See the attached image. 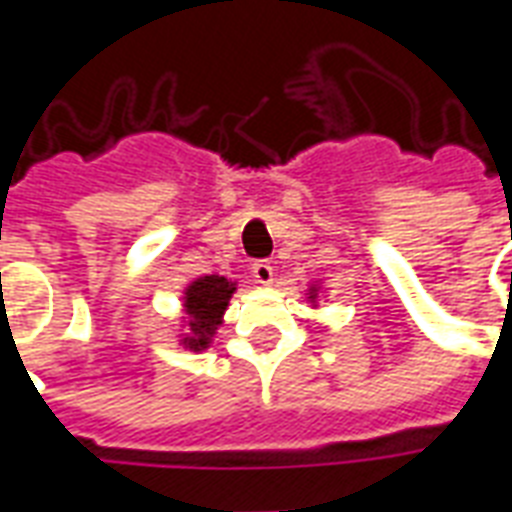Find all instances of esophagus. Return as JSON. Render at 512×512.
<instances>
[{"mask_svg": "<svg viewBox=\"0 0 512 512\" xmlns=\"http://www.w3.org/2000/svg\"><path fill=\"white\" fill-rule=\"evenodd\" d=\"M252 276H255L257 284L268 287V284H273V265L268 263V260H257V263L252 265Z\"/></svg>", "mask_w": 512, "mask_h": 512, "instance_id": "1", "label": "esophagus"}]
</instances>
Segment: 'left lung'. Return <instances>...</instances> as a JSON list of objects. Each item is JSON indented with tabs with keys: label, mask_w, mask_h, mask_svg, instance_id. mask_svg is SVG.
<instances>
[{
	"label": "left lung",
	"mask_w": 512,
	"mask_h": 512,
	"mask_svg": "<svg viewBox=\"0 0 512 512\" xmlns=\"http://www.w3.org/2000/svg\"><path fill=\"white\" fill-rule=\"evenodd\" d=\"M319 295H322V282L308 284V290H306V303H308V306L317 308L319 306Z\"/></svg>",
	"instance_id": "left-lung-1"
}]
</instances>
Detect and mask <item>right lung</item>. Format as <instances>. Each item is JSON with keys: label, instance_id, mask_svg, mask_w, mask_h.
I'll return each mask as SVG.
<instances>
[{"label": "right lung", "instance_id": "1", "mask_svg": "<svg viewBox=\"0 0 512 512\" xmlns=\"http://www.w3.org/2000/svg\"><path fill=\"white\" fill-rule=\"evenodd\" d=\"M239 290V284L230 282L225 276L209 273V276H198L182 290V330H179L177 341L182 349L204 351L212 346L214 335L220 330L222 317L228 311V303L233 292Z\"/></svg>", "mask_w": 512, "mask_h": 512}]
</instances>
